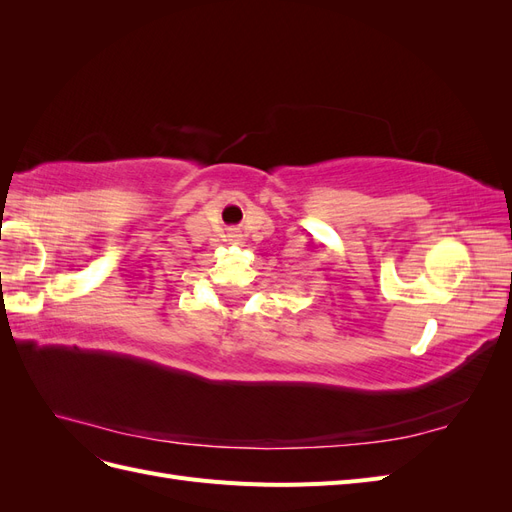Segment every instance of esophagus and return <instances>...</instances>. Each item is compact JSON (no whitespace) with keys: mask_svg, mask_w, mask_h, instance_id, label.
I'll use <instances>...</instances> for the list:
<instances>
[{"mask_svg":"<svg viewBox=\"0 0 512 512\" xmlns=\"http://www.w3.org/2000/svg\"><path fill=\"white\" fill-rule=\"evenodd\" d=\"M241 237H243V235H239V232H237V235H235V241H237V243H241V241H243Z\"/></svg>","mask_w":512,"mask_h":512,"instance_id":"1","label":"esophagus"}]
</instances>
